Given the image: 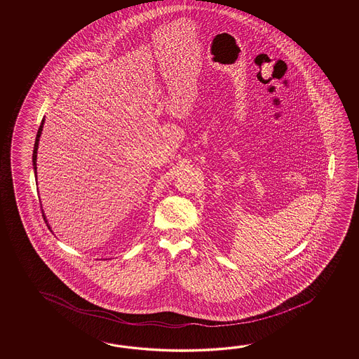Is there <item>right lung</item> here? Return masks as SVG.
Returning <instances> with one entry per match:
<instances>
[{"instance_id":"obj_1","label":"right lung","mask_w":359,"mask_h":359,"mask_svg":"<svg viewBox=\"0 0 359 359\" xmlns=\"http://www.w3.org/2000/svg\"><path fill=\"white\" fill-rule=\"evenodd\" d=\"M43 124H45V118L42 119L41 126H39V132H37V137H36V142H34V149H33V155H32V161H33V170H34V177H36V181H37V151H39V137L42 135V130H43ZM43 217L46 219V215L43 213ZM48 224V223H47ZM48 229H50V224H48Z\"/></svg>"}]
</instances>
